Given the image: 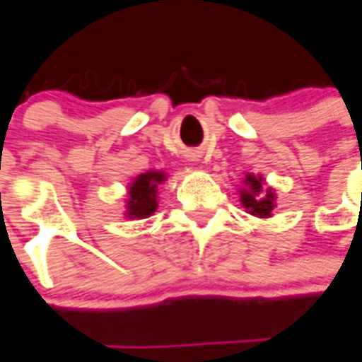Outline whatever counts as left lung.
<instances>
[{
    "instance_id": "left-lung-1",
    "label": "left lung",
    "mask_w": 362,
    "mask_h": 362,
    "mask_svg": "<svg viewBox=\"0 0 362 362\" xmlns=\"http://www.w3.org/2000/svg\"><path fill=\"white\" fill-rule=\"evenodd\" d=\"M247 189H242V204L246 206L250 214L259 216V218H269L272 209H274V193L270 189H264L261 184V178L247 175L246 180Z\"/></svg>"
}]
</instances>
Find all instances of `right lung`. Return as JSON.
Instances as JSON below:
<instances>
[{
	"label": "right lung",
	"instance_id": "obj_1",
	"mask_svg": "<svg viewBox=\"0 0 362 362\" xmlns=\"http://www.w3.org/2000/svg\"><path fill=\"white\" fill-rule=\"evenodd\" d=\"M165 180L163 173H144L136 178L129 187V201H127V216L129 218H148L158 209L156 201V187L159 182Z\"/></svg>",
	"mask_w": 362,
	"mask_h": 362
}]
</instances>
